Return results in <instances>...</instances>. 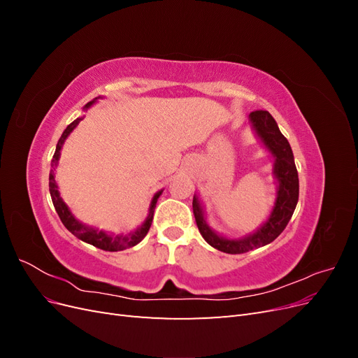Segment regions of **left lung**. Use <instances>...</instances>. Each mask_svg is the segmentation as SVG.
I'll return each instance as SVG.
<instances>
[{
    "mask_svg": "<svg viewBox=\"0 0 358 358\" xmlns=\"http://www.w3.org/2000/svg\"><path fill=\"white\" fill-rule=\"evenodd\" d=\"M249 121H251L258 138L275 158L273 175L278 180V197L268 220L252 234H248L242 239H227L224 236L216 234L206 222L199 197L194 196L192 199L194 216H196V222L203 239L225 254H245L255 248L273 242L285 230L299 201V175L288 140L279 131L273 116L266 110L252 112L249 115Z\"/></svg>",
    "mask_w": 358,
    "mask_h": 358,
    "instance_id": "8db88e82",
    "label": "left lung"
}]
</instances>
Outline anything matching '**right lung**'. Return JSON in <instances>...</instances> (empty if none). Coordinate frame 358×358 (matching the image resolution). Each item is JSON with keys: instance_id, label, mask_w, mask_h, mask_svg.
Wrapping results in <instances>:
<instances>
[{"instance_id": "obj_1", "label": "right lung", "mask_w": 358, "mask_h": 358, "mask_svg": "<svg viewBox=\"0 0 358 358\" xmlns=\"http://www.w3.org/2000/svg\"><path fill=\"white\" fill-rule=\"evenodd\" d=\"M95 100H92V101H90L88 104H86L85 106V110H88L90 107L95 103ZM82 119L83 117L74 119V121L66 129H64L62 136L58 140L55 154H53V158H52V169H50V173H49V191H50L52 203H53V206H55V210H57V213L59 216V220L62 221V224L66 225V229L71 234H74L76 237H78V239H80V241H83L86 243H90V245H92L95 248H100V249H103V251H109V252L124 251V249L136 246L137 243H140V242L145 239V236L148 234V231L150 229V224H152L157 200L159 199L162 189L158 191L155 196H154L152 201H150L149 215H148V218L145 220V222L140 225L136 231H131V233H128V234L112 236V234L106 233V231H101L99 229H94V227L85 225L80 221L76 220L74 216H73V213L70 212L69 206L62 201V199L59 196L58 185H57V180H55V167L58 164V159H59V155H61V149H62L64 142H66V138L70 136V133L73 131V129L78 127V124L82 121Z\"/></svg>"}]
</instances>
